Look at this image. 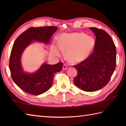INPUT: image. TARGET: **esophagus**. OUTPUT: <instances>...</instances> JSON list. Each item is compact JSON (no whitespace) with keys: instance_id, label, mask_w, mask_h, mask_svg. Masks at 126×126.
Listing matches in <instances>:
<instances>
[{"instance_id":"obj_1","label":"esophagus","mask_w":126,"mask_h":126,"mask_svg":"<svg viewBox=\"0 0 126 126\" xmlns=\"http://www.w3.org/2000/svg\"><path fill=\"white\" fill-rule=\"evenodd\" d=\"M67 68H68V66L66 65V64H64L63 66V70H65L66 69H67Z\"/></svg>"}]
</instances>
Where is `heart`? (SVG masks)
<instances>
[{
  "label": "heart",
  "mask_w": 126,
  "mask_h": 126,
  "mask_svg": "<svg viewBox=\"0 0 126 126\" xmlns=\"http://www.w3.org/2000/svg\"><path fill=\"white\" fill-rule=\"evenodd\" d=\"M95 41L93 37L83 33H64L59 37L58 43H53L51 47V52L60 56L62 50H66L68 59L74 62L85 60L90 54L94 47Z\"/></svg>",
  "instance_id": "b5f03b06"
}]
</instances>
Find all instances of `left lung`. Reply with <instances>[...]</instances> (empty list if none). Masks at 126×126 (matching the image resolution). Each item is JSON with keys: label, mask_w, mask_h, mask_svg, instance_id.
<instances>
[{"label": "left lung", "mask_w": 126, "mask_h": 126, "mask_svg": "<svg viewBox=\"0 0 126 126\" xmlns=\"http://www.w3.org/2000/svg\"><path fill=\"white\" fill-rule=\"evenodd\" d=\"M96 36L93 52L86 60L74 65L77 71L74 79L76 86L92 92L105 87L116 68V51L110 35L105 31L90 28Z\"/></svg>", "instance_id": "1"}]
</instances>
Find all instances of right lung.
<instances>
[{
	"mask_svg": "<svg viewBox=\"0 0 126 126\" xmlns=\"http://www.w3.org/2000/svg\"><path fill=\"white\" fill-rule=\"evenodd\" d=\"M57 29L56 26L32 27L16 39L10 55L9 69L13 81L24 92L34 95L46 92L51 87L55 74L61 71L63 63L60 62L54 65L43 63L35 73H26L20 61L22 53L29 45L33 41L48 44Z\"/></svg>",
	"mask_w": 126,
	"mask_h": 126,
	"instance_id": "add662e5",
	"label": "right lung"
}]
</instances>
